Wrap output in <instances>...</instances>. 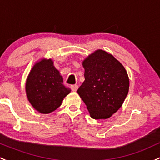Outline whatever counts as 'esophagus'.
Masks as SVG:
<instances>
[{
	"label": "esophagus",
	"instance_id": "1",
	"mask_svg": "<svg viewBox=\"0 0 160 160\" xmlns=\"http://www.w3.org/2000/svg\"><path fill=\"white\" fill-rule=\"evenodd\" d=\"M71 89L73 92H76L78 89V85H71Z\"/></svg>",
	"mask_w": 160,
	"mask_h": 160
}]
</instances>
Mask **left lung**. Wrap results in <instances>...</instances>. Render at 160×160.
Masks as SVG:
<instances>
[{
  "mask_svg": "<svg viewBox=\"0 0 160 160\" xmlns=\"http://www.w3.org/2000/svg\"><path fill=\"white\" fill-rule=\"evenodd\" d=\"M85 80L78 93L92 118L108 119L121 108L127 96L129 80L123 65L102 49L82 62Z\"/></svg>",
  "mask_w": 160,
  "mask_h": 160,
  "instance_id": "1",
  "label": "left lung"
}]
</instances>
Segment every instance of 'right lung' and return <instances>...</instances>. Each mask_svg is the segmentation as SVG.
Segmentation results:
<instances>
[{"instance_id":"add662e5","label":"right lung","mask_w":160,"mask_h":160,"mask_svg":"<svg viewBox=\"0 0 160 160\" xmlns=\"http://www.w3.org/2000/svg\"><path fill=\"white\" fill-rule=\"evenodd\" d=\"M25 91L33 108L46 114L60 107L64 98L71 92V89L63 85V78L53 65L52 60L43 58L31 70Z\"/></svg>"}]
</instances>
